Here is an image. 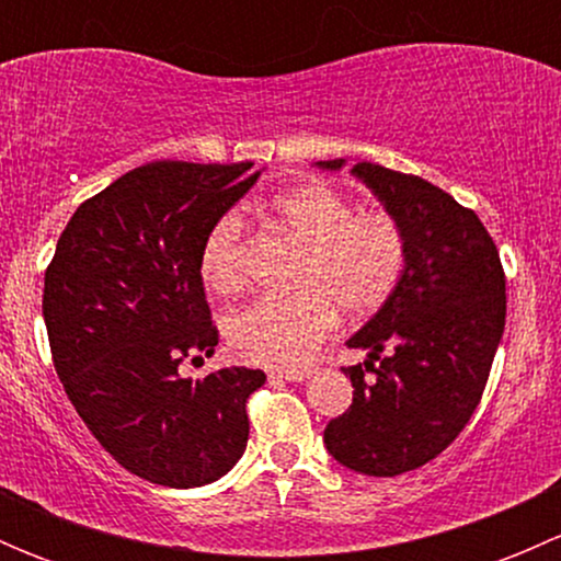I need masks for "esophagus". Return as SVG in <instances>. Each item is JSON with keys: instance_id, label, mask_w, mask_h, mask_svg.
<instances>
[{"instance_id": "34e87169", "label": "esophagus", "mask_w": 561, "mask_h": 561, "mask_svg": "<svg viewBox=\"0 0 561 561\" xmlns=\"http://www.w3.org/2000/svg\"><path fill=\"white\" fill-rule=\"evenodd\" d=\"M268 377L271 380H287V382H304L309 377V371H282V369H276V371H268Z\"/></svg>"}]
</instances>
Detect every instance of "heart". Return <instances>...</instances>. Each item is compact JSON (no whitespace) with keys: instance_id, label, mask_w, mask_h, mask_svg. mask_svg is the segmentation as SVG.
<instances>
[{"instance_id":"obj_1","label":"heart","mask_w":561,"mask_h":561,"mask_svg":"<svg viewBox=\"0 0 561 561\" xmlns=\"http://www.w3.org/2000/svg\"><path fill=\"white\" fill-rule=\"evenodd\" d=\"M271 214L304 249L290 298H263L225 322L230 350L249 364L301 369L344 317L375 314L393 296L407 257L401 225L386 211H358L325 181L279 192ZM244 219L228 211L211 225L201 247L203 282L219 296L241 287Z\"/></svg>"}]
</instances>
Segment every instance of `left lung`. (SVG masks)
<instances>
[{"instance_id": "obj_1", "label": "left lung", "mask_w": 561, "mask_h": 561, "mask_svg": "<svg viewBox=\"0 0 561 561\" xmlns=\"http://www.w3.org/2000/svg\"><path fill=\"white\" fill-rule=\"evenodd\" d=\"M350 173L401 225L407 257L393 296L347 339L366 360L344 369L353 404L322 443L353 472L393 478L437 458L472 417L505 331V271L478 214L448 192L375 162ZM364 370L376 375L369 383Z\"/></svg>"}]
</instances>
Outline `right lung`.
Masks as SVG:
<instances>
[{
    "label": "right lung",
    "instance_id": "obj_1",
    "mask_svg": "<svg viewBox=\"0 0 561 561\" xmlns=\"http://www.w3.org/2000/svg\"><path fill=\"white\" fill-rule=\"evenodd\" d=\"M252 162H149L78 206L45 271L43 317L56 375L98 443L138 478L195 489L247 450L260 369L184 380L219 333L201 279L211 225L241 201Z\"/></svg>",
    "mask_w": 561,
    "mask_h": 561
}]
</instances>
